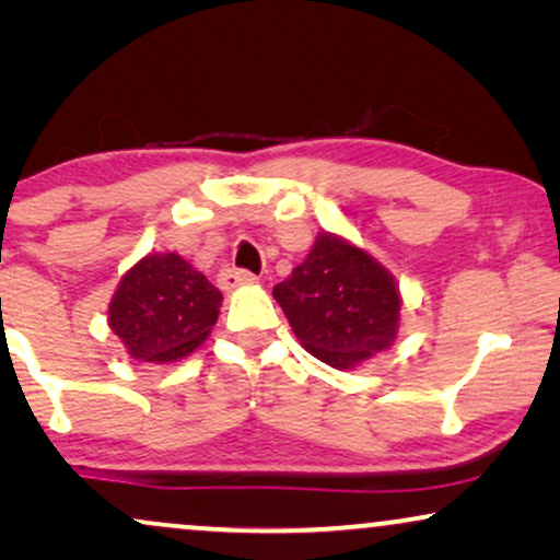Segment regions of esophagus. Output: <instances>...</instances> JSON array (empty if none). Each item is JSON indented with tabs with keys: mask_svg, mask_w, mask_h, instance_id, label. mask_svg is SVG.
I'll return each mask as SVG.
<instances>
[{
	"mask_svg": "<svg viewBox=\"0 0 560 560\" xmlns=\"http://www.w3.org/2000/svg\"><path fill=\"white\" fill-rule=\"evenodd\" d=\"M259 278L257 275H252L247 270H240V267H224L219 275V282L224 290H234V288H242V285H255Z\"/></svg>",
	"mask_w": 560,
	"mask_h": 560,
	"instance_id": "34e87169",
	"label": "esophagus"
}]
</instances>
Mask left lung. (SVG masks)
Wrapping results in <instances>:
<instances>
[{
  "instance_id": "8db88e82",
  "label": "left lung",
  "mask_w": 560,
  "mask_h": 560,
  "mask_svg": "<svg viewBox=\"0 0 560 560\" xmlns=\"http://www.w3.org/2000/svg\"><path fill=\"white\" fill-rule=\"evenodd\" d=\"M272 295L305 351L334 370H354L393 347L400 331L395 275L331 232L316 236L308 257Z\"/></svg>"
}]
</instances>
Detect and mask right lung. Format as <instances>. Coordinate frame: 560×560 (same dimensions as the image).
Instances as JSON below:
<instances>
[{
	"label": "right lung",
	"mask_w": 560,
	"mask_h": 560,
	"mask_svg": "<svg viewBox=\"0 0 560 560\" xmlns=\"http://www.w3.org/2000/svg\"><path fill=\"white\" fill-rule=\"evenodd\" d=\"M221 301L219 288L178 252H150L121 275L106 318L129 357L167 364L201 347Z\"/></svg>",
	"instance_id": "right-lung-1"
}]
</instances>
